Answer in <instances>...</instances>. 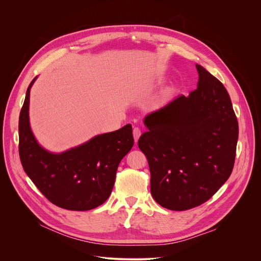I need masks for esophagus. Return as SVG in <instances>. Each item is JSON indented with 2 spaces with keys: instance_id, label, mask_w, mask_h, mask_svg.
<instances>
[{
  "instance_id": "34e87169",
  "label": "esophagus",
  "mask_w": 261,
  "mask_h": 261,
  "mask_svg": "<svg viewBox=\"0 0 261 261\" xmlns=\"http://www.w3.org/2000/svg\"><path fill=\"white\" fill-rule=\"evenodd\" d=\"M140 135H141V131H140V129H139V128H137V127H135V128L133 129V137H134L135 142H137V140L139 139Z\"/></svg>"
}]
</instances>
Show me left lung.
Here are the masks:
<instances>
[{
    "label": "left lung",
    "instance_id": "left-lung-1",
    "mask_svg": "<svg viewBox=\"0 0 261 261\" xmlns=\"http://www.w3.org/2000/svg\"><path fill=\"white\" fill-rule=\"evenodd\" d=\"M198 87L147 115L138 140L151 172V193L163 207L186 211L207 201L230 176L239 137L230 97L196 65Z\"/></svg>",
    "mask_w": 261,
    "mask_h": 261
}]
</instances>
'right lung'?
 <instances>
[{
  "label": "right lung",
  "mask_w": 261,
  "mask_h": 261,
  "mask_svg": "<svg viewBox=\"0 0 261 261\" xmlns=\"http://www.w3.org/2000/svg\"><path fill=\"white\" fill-rule=\"evenodd\" d=\"M30 84L19 114V158L39 191L54 204L69 211H89L101 205L113 191L121 160L134 139L130 124L98 135L62 154H51L36 141L29 123Z\"/></svg>",
  "instance_id": "obj_1"
}]
</instances>
